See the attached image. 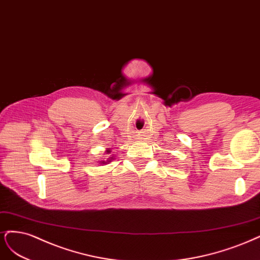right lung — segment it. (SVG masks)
<instances>
[{
  "mask_svg": "<svg viewBox=\"0 0 260 260\" xmlns=\"http://www.w3.org/2000/svg\"><path fill=\"white\" fill-rule=\"evenodd\" d=\"M107 152H110V151H107ZM107 162H105V161H102V164H106Z\"/></svg>",
  "mask_w": 260,
  "mask_h": 260,
  "instance_id": "right-lung-1",
  "label": "right lung"
}]
</instances>
